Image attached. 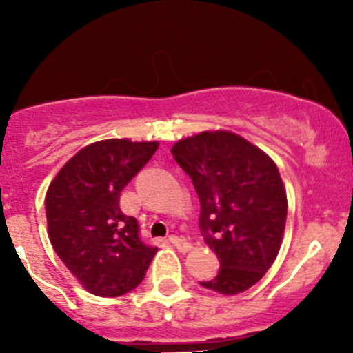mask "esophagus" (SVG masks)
Returning <instances> with one entry per match:
<instances>
[{
  "instance_id": "esophagus-1",
  "label": "esophagus",
  "mask_w": 353,
  "mask_h": 353,
  "mask_svg": "<svg viewBox=\"0 0 353 353\" xmlns=\"http://www.w3.org/2000/svg\"><path fill=\"white\" fill-rule=\"evenodd\" d=\"M169 243L172 244V245H176V248L179 249V251H183V252L190 251V248H191V244L188 243V241L184 239V237H179V236H170L169 237Z\"/></svg>"
}]
</instances>
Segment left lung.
<instances>
[{"label": "left lung", "mask_w": 353, "mask_h": 353, "mask_svg": "<svg viewBox=\"0 0 353 353\" xmlns=\"http://www.w3.org/2000/svg\"><path fill=\"white\" fill-rule=\"evenodd\" d=\"M172 157L199 198V229L219 256L215 279L199 285L223 295L248 290L275 261L287 220V194L275 162L229 131L177 141Z\"/></svg>", "instance_id": "left-lung-1"}]
</instances>
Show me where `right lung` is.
Listing matches in <instances>:
<instances>
[{"instance_id": "obj_1", "label": "right lung", "mask_w": 353, "mask_h": 353, "mask_svg": "<svg viewBox=\"0 0 353 353\" xmlns=\"http://www.w3.org/2000/svg\"><path fill=\"white\" fill-rule=\"evenodd\" d=\"M157 148V141H97L71 157L49 186V239L90 294H128L154 259L157 248L145 243L138 220L121 212L119 196Z\"/></svg>"}]
</instances>
